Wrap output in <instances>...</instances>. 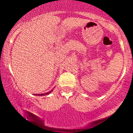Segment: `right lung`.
Wrapping results in <instances>:
<instances>
[{"label": "right lung", "instance_id": "1", "mask_svg": "<svg viewBox=\"0 0 133 133\" xmlns=\"http://www.w3.org/2000/svg\"><path fill=\"white\" fill-rule=\"evenodd\" d=\"M52 91H53V90H51V91H50L49 92H46V93H42V94H35V95H37V96H44V95H49V93H50V92H51Z\"/></svg>", "mask_w": 133, "mask_h": 133}]
</instances>
